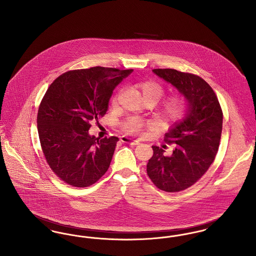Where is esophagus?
Wrapping results in <instances>:
<instances>
[{
    "mask_svg": "<svg viewBox=\"0 0 256 256\" xmlns=\"http://www.w3.org/2000/svg\"><path fill=\"white\" fill-rule=\"evenodd\" d=\"M121 141L124 142V143H128V144H130V145H134V146L140 144L139 141L134 140L132 138H130V137H126V136H122L121 137Z\"/></svg>",
    "mask_w": 256,
    "mask_h": 256,
    "instance_id": "34e87169",
    "label": "esophagus"
}]
</instances>
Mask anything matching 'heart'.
Wrapping results in <instances>:
<instances>
[{"label":"heart","instance_id":"obj_1","mask_svg":"<svg viewBox=\"0 0 256 256\" xmlns=\"http://www.w3.org/2000/svg\"><path fill=\"white\" fill-rule=\"evenodd\" d=\"M139 88L142 91L143 97L146 98H152L158 102L162 97L164 93L163 87L158 82L152 80H148L141 82ZM117 100V96L113 98V102L115 104ZM187 108V102L185 98L182 95H176L166 100L161 108L160 114L162 118L166 121H174L182 118ZM146 126L145 122L138 117H130L126 122H124V128L130 134H138L143 128Z\"/></svg>","mask_w":256,"mask_h":256}]
</instances>
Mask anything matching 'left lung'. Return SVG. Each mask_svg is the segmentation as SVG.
<instances>
[{"mask_svg": "<svg viewBox=\"0 0 256 256\" xmlns=\"http://www.w3.org/2000/svg\"><path fill=\"white\" fill-rule=\"evenodd\" d=\"M185 98L182 119L165 134L174 144L170 156L152 146L154 156L146 164L148 178L160 190L178 192L196 182L213 163L219 148L222 112L213 89L202 78L174 69L152 70Z\"/></svg>", "mask_w": 256, "mask_h": 256, "instance_id": "obj_1", "label": "left lung"}]
</instances>
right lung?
Instances as JSON below:
<instances>
[{"label":"right lung","instance_id":"1","mask_svg":"<svg viewBox=\"0 0 256 256\" xmlns=\"http://www.w3.org/2000/svg\"><path fill=\"white\" fill-rule=\"evenodd\" d=\"M132 72L97 66L64 73L50 86L38 110V135L50 169L63 182L87 187L110 168L119 138L90 135V122L106 113L113 90Z\"/></svg>","mask_w":256,"mask_h":256}]
</instances>
